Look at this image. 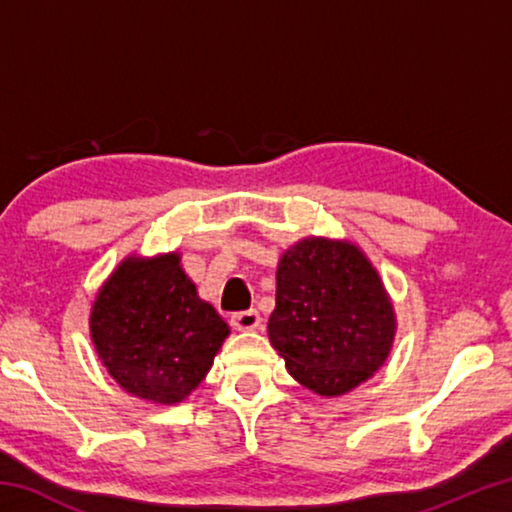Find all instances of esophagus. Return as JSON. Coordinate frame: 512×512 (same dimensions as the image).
<instances>
[{"mask_svg":"<svg viewBox=\"0 0 512 512\" xmlns=\"http://www.w3.org/2000/svg\"><path fill=\"white\" fill-rule=\"evenodd\" d=\"M232 327H235V329H255V327H259L257 309L237 311V314L232 316Z\"/></svg>","mask_w":512,"mask_h":512,"instance_id":"1","label":"esophagus"}]
</instances>
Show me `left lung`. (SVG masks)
I'll return each instance as SVG.
<instances>
[{"label": "left lung", "mask_w": 512, "mask_h": 512, "mask_svg": "<svg viewBox=\"0 0 512 512\" xmlns=\"http://www.w3.org/2000/svg\"><path fill=\"white\" fill-rule=\"evenodd\" d=\"M268 339L293 379L318 395H343L391 352L395 314L357 246L302 239L277 266Z\"/></svg>", "instance_id": "left-lung-1"}]
</instances>
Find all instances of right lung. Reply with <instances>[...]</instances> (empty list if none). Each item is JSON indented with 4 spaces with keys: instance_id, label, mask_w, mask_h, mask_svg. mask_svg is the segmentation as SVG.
<instances>
[{
    "instance_id": "add662e5",
    "label": "right lung",
    "mask_w": 512,
    "mask_h": 512,
    "mask_svg": "<svg viewBox=\"0 0 512 512\" xmlns=\"http://www.w3.org/2000/svg\"><path fill=\"white\" fill-rule=\"evenodd\" d=\"M90 332L124 391L176 404L201 384L230 327L171 253L126 259L99 291Z\"/></svg>"
}]
</instances>
